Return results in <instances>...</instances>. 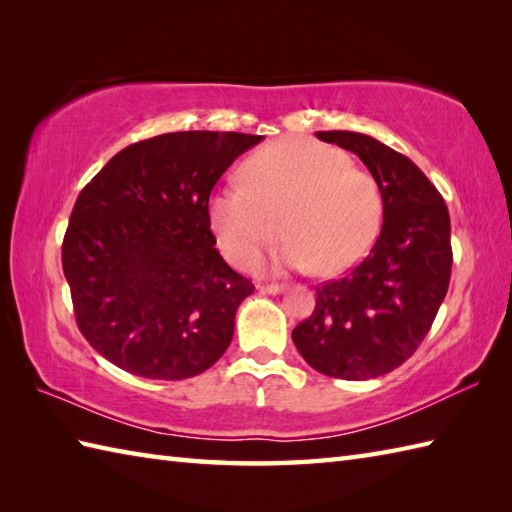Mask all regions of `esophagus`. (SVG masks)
Here are the masks:
<instances>
[{
    "instance_id": "34e87169",
    "label": "esophagus",
    "mask_w": 512,
    "mask_h": 512,
    "mask_svg": "<svg viewBox=\"0 0 512 512\" xmlns=\"http://www.w3.org/2000/svg\"><path fill=\"white\" fill-rule=\"evenodd\" d=\"M262 292H266V295H281V292L286 290L284 284H259L257 286Z\"/></svg>"
}]
</instances>
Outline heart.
Here are the masks:
<instances>
[{"instance_id":"1","label":"heart","mask_w":512,"mask_h":512,"mask_svg":"<svg viewBox=\"0 0 512 512\" xmlns=\"http://www.w3.org/2000/svg\"><path fill=\"white\" fill-rule=\"evenodd\" d=\"M383 215L378 182L345 151L306 138H281L242 165V182L217 189L209 222L222 253L248 266L281 233L279 268L332 275L372 246Z\"/></svg>"}]
</instances>
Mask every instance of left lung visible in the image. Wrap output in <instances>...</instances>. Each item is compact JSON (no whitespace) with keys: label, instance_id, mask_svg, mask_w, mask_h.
Instances as JSON below:
<instances>
[{"label":"left lung","instance_id":"left-lung-1","mask_svg":"<svg viewBox=\"0 0 512 512\" xmlns=\"http://www.w3.org/2000/svg\"><path fill=\"white\" fill-rule=\"evenodd\" d=\"M365 162L383 198V228L361 264L317 288V306L292 330L317 372L367 380L418 350L447 297L451 220L429 178L391 147L356 132H317Z\"/></svg>","mask_w":512,"mask_h":512}]
</instances>
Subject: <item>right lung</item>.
<instances>
[{"label": "right lung", "instance_id": "right-lung-1", "mask_svg": "<svg viewBox=\"0 0 512 512\" xmlns=\"http://www.w3.org/2000/svg\"><path fill=\"white\" fill-rule=\"evenodd\" d=\"M262 136L173 132L125 147L85 184L63 237L76 325L125 372L182 380L206 372L255 286L215 248L209 198Z\"/></svg>", "mask_w": 512, "mask_h": 512}]
</instances>
